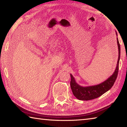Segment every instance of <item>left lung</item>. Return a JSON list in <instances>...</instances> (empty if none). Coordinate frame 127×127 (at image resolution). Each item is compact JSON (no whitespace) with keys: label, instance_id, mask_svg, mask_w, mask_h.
Masks as SVG:
<instances>
[{"label":"left lung","instance_id":"1","mask_svg":"<svg viewBox=\"0 0 127 127\" xmlns=\"http://www.w3.org/2000/svg\"><path fill=\"white\" fill-rule=\"evenodd\" d=\"M116 35L118 36L117 32H116ZM117 40L118 47V53H119L117 66H116L115 70L113 74L110 77H109L106 80L98 85L83 87L78 85L76 82L72 74H70V77H71L70 84V88H71L74 96L78 100L87 101L97 98L107 91H109L112 87L118 76L120 57V47L118 37H117Z\"/></svg>","mask_w":127,"mask_h":127}]
</instances>
